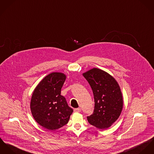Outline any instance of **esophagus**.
I'll use <instances>...</instances> for the list:
<instances>
[{"mask_svg": "<svg viewBox=\"0 0 154 154\" xmlns=\"http://www.w3.org/2000/svg\"><path fill=\"white\" fill-rule=\"evenodd\" d=\"M74 112H81V109L80 108H76L74 109Z\"/></svg>", "mask_w": 154, "mask_h": 154, "instance_id": "esophagus-1", "label": "esophagus"}]
</instances>
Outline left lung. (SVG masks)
I'll return each mask as SVG.
<instances>
[{
	"label": "left lung",
	"instance_id": "1",
	"mask_svg": "<svg viewBox=\"0 0 154 154\" xmlns=\"http://www.w3.org/2000/svg\"><path fill=\"white\" fill-rule=\"evenodd\" d=\"M93 90L94 108L87 116L91 125L101 129L110 127L119 117L123 108V98L119 85L109 74L94 69L83 73Z\"/></svg>",
	"mask_w": 154,
	"mask_h": 154
}]
</instances>
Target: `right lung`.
<instances>
[{
	"instance_id": "add662e5",
	"label": "right lung",
	"mask_w": 154,
	"mask_h": 154,
	"mask_svg": "<svg viewBox=\"0 0 154 154\" xmlns=\"http://www.w3.org/2000/svg\"><path fill=\"white\" fill-rule=\"evenodd\" d=\"M66 79L61 72H52L37 85L31 100V110L35 121L51 131L58 129L69 122L73 110L61 90Z\"/></svg>"
}]
</instances>
